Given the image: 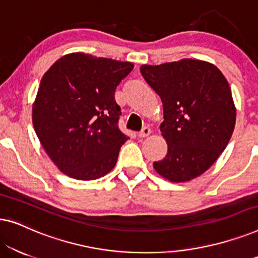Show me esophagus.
Instances as JSON below:
<instances>
[{
  "mask_svg": "<svg viewBox=\"0 0 258 258\" xmlns=\"http://www.w3.org/2000/svg\"><path fill=\"white\" fill-rule=\"evenodd\" d=\"M151 134V129L149 128V126H144V128H142V130H141V132L139 133V137H147V136H149Z\"/></svg>",
  "mask_w": 258,
  "mask_h": 258,
  "instance_id": "obj_1",
  "label": "esophagus"
}]
</instances>
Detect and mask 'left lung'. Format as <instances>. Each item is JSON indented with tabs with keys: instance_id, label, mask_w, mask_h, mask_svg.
Listing matches in <instances>:
<instances>
[{
	"instance_id": "obj_1",
	"label": "left lung",
	"mask_w": 258,
	"mask_h": 258,
	"mask_svg": "<svg viewBox=\"0 0 258 258\" xmlns=\"http://www.w3.org/2000/svg\"><path fill=\"white\" fill-rule=\"evenodd\" d=\"M147 83L160 95L168 143L154 168L169 181L188 182L213 165L228 146L236 123L231 89L221 70L209 62L183 58L141 66Z\"/></svg>"
}]
</instances>
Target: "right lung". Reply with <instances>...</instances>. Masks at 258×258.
<instances>
[{"instance_id": "add662e5", "label": "right lung", "mask_w": 258, "mask_h": 258, "mask_svg": "<svg viewBox=\"0 0 258 258\" xmlns=\"http://www.w3.org/2000/svg\"><path fill=\"white\" fill-rule=\"evenodd\" d=\"M134 64L72 52L42 77L33 104V124L56 167L69 177L91 181L116 165L128 140L118 128L115 101L119 82Z\"/></svg>"}]
</instances>
